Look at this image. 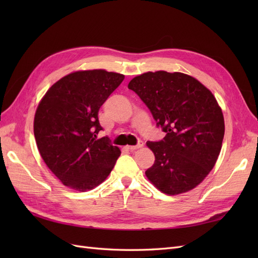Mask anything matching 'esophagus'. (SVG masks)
I'll list each match as a JSON object with an SVG mask.
<instances>
[{"mask_svg":"<svg viewBox=\"0 0 258 258\" xmlns=\"http://www.w3.org/2000/svg\"><path fill=\"white\" fill-rule=\"evenodd\" d=\"M144 146V143L142 141H140L137 145H128L127 148L129 151H136V150H139V148H141Z\"/></svg>","mask_w":258,"mask_h":258,"instance_id":"1","label":"esophagus"}]
</instances>
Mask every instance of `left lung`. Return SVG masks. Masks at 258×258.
I'll return each instance as SVG.
<instances>
[{
  "instance_id": "1",
  "label": "left lung",
  "mask_w": 258,
  "mask_h": 258,
  "mask_svg": "<svg viewBox=\"0 0 258 258\" xmlns=\"http://www.w3.org/2000/svg\"><path fill=\"white\" fill-rule=\"evenodd\" d=\"M141 98L166 137L146 145L155 155L147 178L163 194L178 195L199 185L213 169L225 132L213 93L184 73L147 72L128 85Z\"/></svg>"
}]
</instances>
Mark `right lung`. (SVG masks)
Masks as SVG:
<instances>
[{
	"mask_svg": "<svg viewBox=\"0 0 258 258\" xmlns=\"http://www.w3.org/2000/svg\"><path fill=\"white\" fill-rule=\"evenodd\" d=\"M124 75L105 70L77 71L45 93L34 117V137L43 160L61 183L87 191L111 173L120 150L102 130L98 113Z\"/></svg>",
	"mask_w": 258,
	"mask_h": 258,
	"instance_id": "obj_1",
	"label": "right lung"
}]
</instances>
